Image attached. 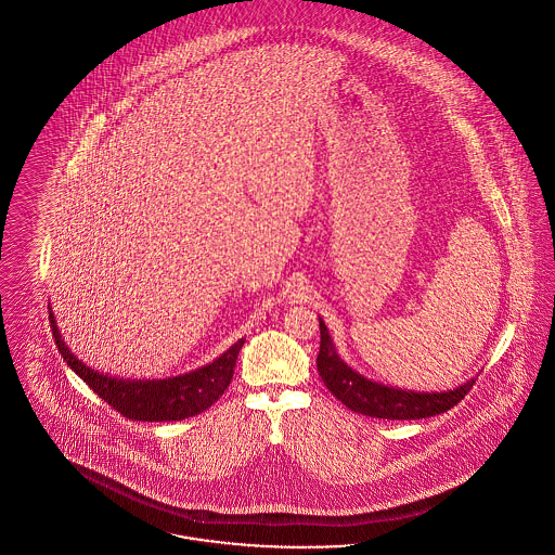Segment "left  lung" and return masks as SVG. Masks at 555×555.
Wrapping results in <instances>:
<instances>
[{
	"label": "left lung",
	"mask_w": 555,
	"mask_h": 555,
	"mask_svg": "<svg viewBox=\"0 0 555 555\" xmlns=\"http://www.w3.org/2000/svg\"><path fill=\"white\" fill-rule=\"evenodd\" d=\"M318 372L324 379L326 388L336 399L351 411L376 417V420H425L446 413L459 404L470 392L475 379L466 382L456 390L448 392H406L399 388H388L367 377L359 376L334 351L331 334L320 320V353H318Z\"/></svg>",
	"instance_id": "8db88e82"
}]
</instances>
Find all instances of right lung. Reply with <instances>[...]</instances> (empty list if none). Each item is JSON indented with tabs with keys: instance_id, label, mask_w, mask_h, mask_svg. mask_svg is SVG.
Wrapping results in <instances>:
<instances>
[{
	"instance_id": "1",
	"label": "right lung",
	"mask_w": 555,
	"mask_h": 555,
	"mask_svg": "<svg viewBox=\"0 0 555 555\" xmlns=\"http://www.w3.org/2000/svg\"><path fill=\"white\" fill-rule=\"evenodd\" d=\"M49 322L55 345L67 365L82 377L90 388L113 406L119 415L133 422H181L206 411L210 404L221 399L229 388L235 361L244 347V338L227 349L210 365L185 376L155 382H130L117 377L103 376L78 361L62 340L55 326L53 313L49 311Z\"/></svg>"
}]
</instances>
